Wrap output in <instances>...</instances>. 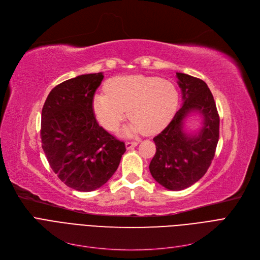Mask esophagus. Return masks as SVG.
Masks as SVG:
<instances>
[{"instance_id": "esophagus-1", "label": "esophagus", "mask_w": 260, "mask_h": 260, "mask_svg": "<svg viewBox=\"0 0 260 260\" xmlns=\"http://www.w3.org/2000/svg\"><path fill=\"white\" fill-rule=\"evenodd\" d=\"M138 143H139L138 141H127V142L125 143V147H126L127 149H132L133 147L137 146Z\"/></svg>"}]
</instances>
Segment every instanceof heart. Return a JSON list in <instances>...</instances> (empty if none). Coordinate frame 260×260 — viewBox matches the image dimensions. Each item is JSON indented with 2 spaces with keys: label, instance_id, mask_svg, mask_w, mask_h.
Returning <instances> with one entry per match:
<instances>
[{
  "label": "heart",
  "instance_id": "heart-1",
  "mask_svg": "<svg viewBox=\"0 0 260 260\" xmlns=\"http://www.w3.org/2000/svg\"><path fill=\"white\" fill-rule=\"evenodd\" d=\"M106 90L93 99L95 117L106 129L113 132L125 119L128 109L132 122L123 129L125 136L158 132L171 120L179 100L173 82L142 75L113 78Z\"/></svg>",
  "mask_w": 260,
  "mask_h": 260
}]
</instances>
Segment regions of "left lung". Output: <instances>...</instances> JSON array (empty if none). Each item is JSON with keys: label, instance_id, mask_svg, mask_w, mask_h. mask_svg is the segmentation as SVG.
<instances>
[{"label": "left lung", "instance_id": "1", "mask_svg": "<svg viewBox=\"0 0 260 260\" xmlns=\"http://www.w3.org/2000/svg\"><path fill=\"white\" fill-rule=\"evenodd\" d=\"M183 104L170 124L154 138L156 154L149 163L153 178L171 190L196 183L207 173L219 139V115L213 94L204 81L176 73ZM199 113L203 124L195 134L184 131L185 119Z\"/></svg>", "mask_w": 260, "mask_h": 260}]
</instances>
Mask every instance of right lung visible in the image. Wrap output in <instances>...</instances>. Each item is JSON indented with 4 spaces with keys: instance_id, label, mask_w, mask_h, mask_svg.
<instances>
[{
    "instance_id": "1",
    "label": "right lung",
    "mask_w": 260,
    "mask_h": 260,
    "mask_svg": "<svg viewBox=\"0 0 260 260\" xmlns=\"http://www.w3.org/2000/svg\"><path fill=\"white\" fill-rule=\"evenodd\" d=\"M104 76L81 75L49 92L42 109V148L54 174L67 186L91 192L117 171L126 148L98 124L92 102Z\"/></svg>"
}]
</instances>
